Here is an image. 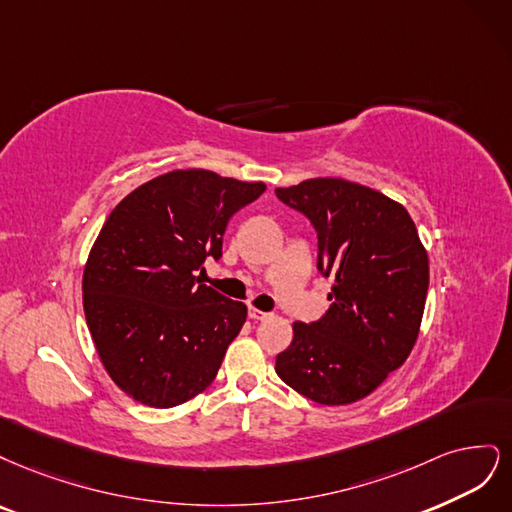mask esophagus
<instances>
[{"instance_id":"34e87169","label":"esophagus","mask_w":512,"mask_h":512,"mask_svg":"<svg viewBox=\"0 0 512 512\" xmlns=\"http://www.w3.org/2000/svg\"><path fill=\"white\" fill-rule=\"evenodd\" d=\"M249 317H251L253 321H263V319H268V317H270V312H263V310H259V308H255V306H251V308H249Z\"/></svg>"}]
</instances>
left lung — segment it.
<instances>
[{"label":"left lung","instance_id":"8db88e82","mask_svg":"<svg viewBox=\"0 0 512 512\" xmlns=\"http://www.w3.org/2000/svg\"><path fill=\"white\" fill-rule=\"evenodd\" d=\"M276 195L315 225L317 266L334 278L332 306L315 323H293L276 374L317 404L364 400L419 336L430 261L415 221L400 202L342 178H308Z\"/></svg>","mask_w":512,"mask_h":512}]
</instances>
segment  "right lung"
Returning a JSON list of instances; mask_svg holds the SVG:
<instances>
[{"label":"right lung","mask_w":512,"mask_h":512,"mask_svg":"<svg viewBox=\"0 0 512 512\" xmlns=\"http://www.w3.org/2000/svg\"><path fill=\"white\" fill-rule=\"evenodd\" d=\"M263 191L210 170H174L108 214L82 274V306L102 366L129 398L172 408L214 381L246 306L197 272L221 257L229 219Z\"/></svg>","instance_id":"1"}]
</instances>
